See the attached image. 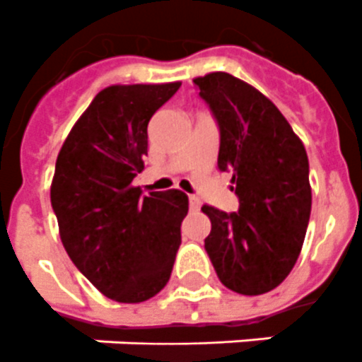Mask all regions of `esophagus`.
Segmentation results:
<instances>
[{
    "instance_id": "1",
    "label": "esophagus",
    "mask_w": 362,
    "mask_h": 362,
    "mask_svg": "<svg viewBox=\"0 0 362 362\" xmlns=\"http://www.w3.org/2000/svg\"><path fill=\"white\" fill-rule=\"evenodd\" d=\"M189 209L192 210L201 209V199L195 197V195H189Z\"/></svg>"
}]
</instances>
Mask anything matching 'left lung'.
Instances as JSON below:
<instances>
[{
  "mask_svg": "<svg viewBox=\"0 0 362 362\" xmlns=\"http://www.w3.org/2000/svg\"><path fill=\"white\" fill-rule=\"evenodd\" d=\"M193 82L220 124L218 169L233 173L240 201L233 214L203 204L212 223L204 247L227 289L263 295L286 280L303 247L312 210L308 156L257 88L223 71Z\"/></svg>",
  "mask_w": 362,
  "mask_h": 362,
  "instance_id": "obj_1",
  "label": "left lung"
}]
</instances>
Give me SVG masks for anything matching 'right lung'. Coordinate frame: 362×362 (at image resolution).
I'll use <instances>...</instances> for the list:
<instances>
[{
    "label": "right lung",
    "instance_id": "add662e5",
    "mask_svg": "<svg viewBox=\"0 0 362 362\" xmlns=\"http://www.w3.org/2000/svg\"><path fill=\"white\" fill-rule=\"evenodd\" d=\"M182 82L112 84L93 98L56 159L50 201L76 269L116 303H142L170 278L187 195H141L148 122Z\"/></svg>",
    "mask_w": 362,
    "mask_h": 362
}]
</instances>
